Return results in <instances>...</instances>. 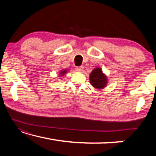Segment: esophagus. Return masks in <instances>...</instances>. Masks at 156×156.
<instances>
[{
	"mask_svg": "<svg viewBox=\"0 0 156 156\" xmlns=\"http://www.w3.org/2000/svg\"><path fill=\"white\" fill-rule=\"evenodd\" d=\"M75 69L77 72H82L83 70V67H82V66H80V67H76Z\"/></svg>",
	"mask_w": 156,
	"mask_h": 156,
	"instance_id": "1",
	"label": "esophagus"
}]
</instances>
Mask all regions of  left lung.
I'll use <instances>...</instances> for the list:
<instances>
[{
	"mask_svg": "<svg viewBox=\"0 0 156 156\" xmlns=\"http://www.w3.org/2000/svg\"><path fill=\"white\" fill-rule=\"evenodd\" d=\"M89 79L91 84L95 88L102 89L106 86L107 78L100 68H96L92 71Z\"/></svg>",
	"mask_w": 156,
	"mask_h": 156,
	"instance_id": "left-lung-1",
	"label": "left lung"
}]
</instances>
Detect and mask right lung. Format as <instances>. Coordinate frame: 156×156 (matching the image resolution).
<instances>
[{"label": "right lung", "mask_w": 156, "mask_h": 156, "mask_svg": "<svg viewBox=\"0 0 156 156\" xmlns=\"http://www.w3.org/2000/svg\"><path fill=\"white\" fill-rule=\"evenodd\" d=\"M66 73V71L65 70H64V71H62V72H60V75H61V76H62L63 74H65V73Z\"/></svg>", "instance_id": "obj_1"}]
</instances>
